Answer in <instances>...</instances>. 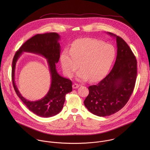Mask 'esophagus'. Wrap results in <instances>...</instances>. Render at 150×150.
Returning a JSON list of instances; mask_svg holds the SVG:
<instances>
[{"mask_svg": "<svg viewBox=\"0 0 150 150\" xmlns=\"http://www.w3.org/2000/svg\"><path fill=\"white\" fill-rule=\"evenodd\" d=\"M79 86H80V85L78 84H76V83H74V84L73 85V88L74 89L77 88H79Z\"/></svg>", "mask_w": 150, "mask_h": 150, "instance_id": "obj_1", "label": "esophagus"}]
</instances>
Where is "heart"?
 I'll use <instances>...</instances> for the list:
<instances>
[{"label": "heart", "mask_w": 150, "mask_h": 150, "mask_svg": "<svg viewBox=\"0 0 150 150\" xmlns=\"http://www.w3.org/2000/svg\"><path fill=\"white\" fill-rule=\"evenodd\" d=\"M115 57L114 47L103 42L84 38L76 40L70 49L65 48L61 55V62L65 74L71 77L79 68L77 73L79 81H86L89 79L97 81L108 71Z\"/></svg>", "instance_id": "1"}]
</instances>
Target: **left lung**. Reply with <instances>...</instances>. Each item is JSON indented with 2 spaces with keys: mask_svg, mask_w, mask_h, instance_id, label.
I'll use <instances>...</instances> for the list:
<instances>
[{
  "mask_svg": "<svg viewBox=\"0 0 150 150\" xmlns=\"http://www.w3.org/2000/svg\"><path fill=\"white\" fill-rule=\"evenodd\" d=\"M107 33L116 38L115 62L105 79L88 87L89 94L84 102L91 112L99 117L110 115L124 107L133 91L137 76V61L127 43L120 36Z\"/></svg>",
  "mask_w": 150,
  "mask_h": 150,
  "instance_id": "8db88e82",
  "label": "left lung"
}]
</instances>
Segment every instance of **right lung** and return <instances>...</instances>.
I'll return each instance as SVG.
<instances>
[{
	"label": "right lung",
	"mask_w": 150,
	"mask_h": 150,
	"mask_svg": "<svg viewBox=\"0 0 150 150\" xmlns=\"http://www.w3.org/2000/svg\"><path fill=\"white\" fill-rule=\"evenodd\" d=\"M59 39L60 36L55 32L36 35L22 44L16 52L12 63V82L17 96L30 111L45 118L58 114L64 106L66 95L72 91L71 81L61 76L56 69L55 64L58 62L60 58ZM23 52L40 54L47 59L52 83L47 95L39 101L32 102L26 100L21 96L15 85V65Z\"/></svg>",
	"instance_id": "right-lung-1"
}]
</instances>
